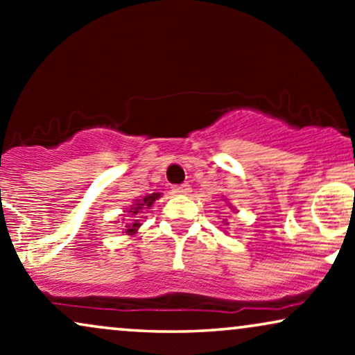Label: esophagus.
I'll return each instance as SVG.
<instances>
[{"label": "esophagus", "mask_w": 355, "mask_h": 355, "mask_svg": "<svg viewBox=\"0 0 355 355\" xmlns=\"http://www.w3.org/2000/svg\"><path fill=\"white\" fill-rule=\"evenodd\" d=\"M190 190H191L190 185H187V183H183V185H175L173 187V193H178V195H187Z\"/></svg>", "instance_id": "1"}]
</instances>
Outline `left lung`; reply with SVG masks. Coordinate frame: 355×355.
Returning a JSON list of instances; mask_svg holds the SVG:
<instances>
[{
	"label": "left lung",
	"instance_id": "8db88e82",
	"mask_svg": "<svg viewBox=\"0 0 355 355\" xmlns=\"http://www.w3.org/2000/svg\"><path fill=\"white\" fill-rule=\"evenodd\" d=\"M227 225H229V223H227Z\"/></svg>",
	"mask_w": 355,
	"mask_h": 355
}]
</instances>
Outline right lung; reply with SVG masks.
Segmentation results:
<instances>
[{"label": "right lung", "instance_id": "add662e5", "mask_svg": "<svg viewBox=\"0 0 355 355\" xmlns=\"http://www.w3.org/2000/svg\"><path fill=\"white\" fill-rule=\"evenodd\" d=\"M162 197V193H150V195H145L144 198H137L135 202H133V205L130 207L128 210V214H130V217H133V220H130V223H126L125 225V232L128 235H132V234H135V232L138 230V227L141 225L140 223V217H137L138 214H144V211L141 210H146V209H150V207L153 205V202L157 200V198H160Z\"/></svg>", "mask_w": 355, "mask_h": 355}]
</instances>
